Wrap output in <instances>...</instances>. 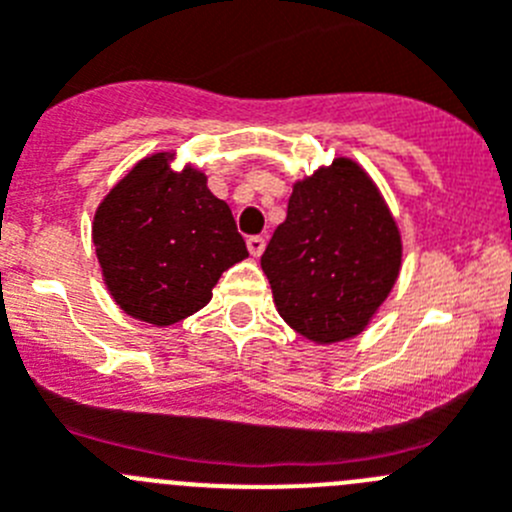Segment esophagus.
I'll return each instance as SVG.
<instances>
[{
    "label": "esophagus",
    "mask_w": 512,
    "mask_h": 512,
    "mask_svg": "<svg viewBox=\"0 0 512 512\" xmlns=\"http://www.w3.org/2000/svg\"><path fill=\"white\" fill-rule=\"evenodd\" d=\"M246 246H248V253H251L253 259H259L261 253H264V248H266V241L261 236H251L246 241Z\"/></svg>",
    "instance_id": "34e87169"
}]
</instances>
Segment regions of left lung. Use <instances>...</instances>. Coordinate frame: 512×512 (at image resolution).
Segmentation results:
<instances>
[{"label": "left lung", "instance_id": "obj_1", "mask_svg": "<svg viewBox=\"0 0 512 512\" xmlns=\"http://www.w3.org/2000/svg\"><path fill=\"white\" fill-rule=\"evenodd\" d=\"M261 269L281 319L314 344L367 329L402 269V236L367 170L334 158L296 180Z\"/></svg>", "mask_w": 512, "mask_h": 512}]
</instances>
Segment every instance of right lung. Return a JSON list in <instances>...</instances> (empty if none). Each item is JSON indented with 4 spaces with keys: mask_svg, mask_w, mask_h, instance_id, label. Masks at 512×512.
Returning <instances> with one entry per match:
<instances>
[{
    "mask_svg": "<svg viewBox=\"0 0 512 512\" xmlns=\"http://www.w3.org/2000/svg\"><path fill=\"white\" fill-rule=\"evenodd\" d=\"M175 153L138 160L102 198L92 243L102 281L133 319L170 326L211 301L221 274L248 256L246 241L208 178Z\"/></svg>",
    "mask_w": 512,
    "mask_h": 512,
    "instance_id": "1",
    "label": "right lung"
}]
</instances>
